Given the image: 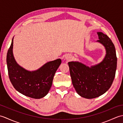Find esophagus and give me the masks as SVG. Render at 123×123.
Segmentation results:
<instances>
[{
    "label": "esophagus",
    "mask_w": 123,
    "mask_h": 123,
    "mask_svg": "<svg viewBox=\"0 0 123 123\" xmlns=\"http://www.w3.org/2000/svg\"><path fill=\"white\" fill-rule=\"evenodd\" d=\"M65 59L67 60H71L72 59V56L71 54H66V56H65Z\"/></svg>",
    "instance_id": "1"
}]
</instances>
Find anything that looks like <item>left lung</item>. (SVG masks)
<instances>
[{"mask_svg":"<svg viewBox=\"0 0 123 123\" xmlns=\"http://www.w3.org/2000/svg\"><path fill=\"white\" fill-rule=\"evenodd\" d=\"M106 54L100 63L90 67L78 61L68 62L72 85L77 93L87 99L98 97L107 91L113 83L117 68L115 48L108 36L97 33Z\"/></svg>","mask_w":123,"mask_h":123,"instance_id":"obj_1","label":"left lung"}]
</instances>
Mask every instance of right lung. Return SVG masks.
I'll list each match as a JSON object with an SVG mask.
<instances>
[{"instance_id":"1","label":"right lung","mask_w":123,"mask_h":123,"mask_svg":"<svg viewBox=\"0 0 123 123\" xmlns=\"http://www.w3.org/2000/svg\"><path fill=\"white\" fill-rule=\"evenodd\" d=\"M13 41L7 54V65L10 82L17 91L29 97L40 99L48 93L61 60L46 62L34 71H28L18 64L13 54Z\"/></svg>"}]
</instances>
